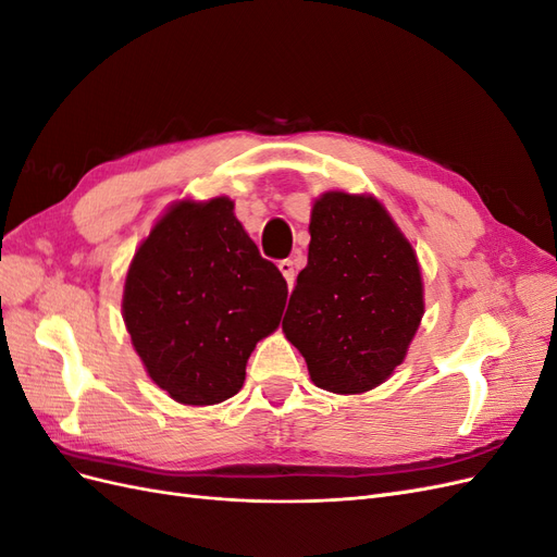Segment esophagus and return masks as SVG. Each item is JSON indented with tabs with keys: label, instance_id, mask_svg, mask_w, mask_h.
Masks as SVG:
<instances>
[{
	"label": "esophagus",
	"instance_id": "34e87169",
	"mask_svg": "<svg viewBox=\"0 0 557 557\" xmlns=\"http://www.w3.org/2000/svg\"><path fill=\"white\" fill-rule=\"evenodd\" d=\"M297 267H299V258H297V256H295V258H285V260L278 262V269H281V274H283L285 283H288V288H293V285H295Z\"/></svg>",
	"mask_w": 557,
	"mask_h": 557
}]
</instances>
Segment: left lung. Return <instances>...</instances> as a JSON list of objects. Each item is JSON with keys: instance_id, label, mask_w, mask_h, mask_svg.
<instances>
[{"instance_id": "1", "label": "left lung", "mask_w": 557, "mask_h": 557, "mask_svg": "<svg viewBox=\"0 0 557 557\" xmlns=\"http://www.w3.org/2000/svg\"><path fill=\"white\" fill-rule=\"evenodd\" d=\"M309 232V262L283 318L285 339L323 391H374L407 358L425 313L416 250L374 195L323 193Z\"/></svg>"}]
</instances>
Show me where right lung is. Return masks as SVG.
Here are the masks:
<instances>
[{
    "instance_id": "right-lung-1",
    "label": "right lung",
    "mask_w": 557,
    "mask_h": 557,
    "mask_svg": "<svg viewBox=\"0 0 557 557\" xmlns=\"http://www.w3.org/2000/svg\"><path fill=\"white\" fill-rule=\"evenodd\" d=\"M288 285L260 256L230 197L178 199L129 262L123 320L148 376L185 407L237 395Z\"/></svg>"
}]
</instances>
